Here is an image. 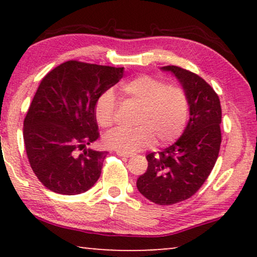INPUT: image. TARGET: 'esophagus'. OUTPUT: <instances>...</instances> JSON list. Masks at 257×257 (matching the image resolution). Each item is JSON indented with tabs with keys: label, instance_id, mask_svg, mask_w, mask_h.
Masks as SVG:
<instances>
[{
	"label": "esophagus",
	"instance_id": "obj_1",
	"mask_svg": "<svg viewBox=\"0 0 257 257\" xmlns=\"http://www.w3.org/2000/svg\"><path fill=\"white\" fill-rule=\"evenodd\" d=\"M117 154L119 157H126V158H130V157H133L135 154L133 153H130V152H124V151H117Z\"/></svg>",
	"mask_w": 257,
	"mask_h": 257
}]
</instances>
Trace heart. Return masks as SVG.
<instances>
[{
    "label": "heart",
    "mask_w": 257,
    "mask_h": 257,
    "mask_svg": "<svg viewBox=\"0 0 257 257\" xmlns=\"http://www.w3.org/2000/svg\"><path fill=\"white\" fill-rule=\"evenodd\" d=\"M118 93L125 104L138 107L133 128L117 127L104 136L103 142L110 149L135 152L156 144L173 143L185 131L189 117V99L181 86L167 85L152 76H138L118 86ZM94 118L101 127H110L115 121L117 103L112 91H105L97 98Z\"/></svg>",
    "instance_id": "heart-1"
}]
</instances>
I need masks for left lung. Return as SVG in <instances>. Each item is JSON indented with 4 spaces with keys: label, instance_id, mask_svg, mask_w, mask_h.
Returning a JSON list of instances; mask_svg holds the SVG:
<instances>
[{
    "label": "left lung",
    "instance_id": "1",
    "mask_svg": "<svg viewBox=\"0 0 257 257\" xmlns=\"http://www.w3.org/2000/svg\"><path fill=\"white\" fill-rule=\"evenodd\" d=\"M189 99V121L173 145L147 154V171L137 181L139 192L157 205L185 201L199 191L215 165L221 145V104L213 87L194 72L168 65Z\"/></svg>",
    "mask_w": 257,
    "mask_h": 257
}]
</instances>
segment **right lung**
Here are the masks:
<instances>
[{"label": "right lung", "mask_w": 257, "mask_h": 257, "mask_svg": "<svg viewBox=\"0 0 257 257\" xmlns=\"http://www.w3.org/2000/svg\"><path fill=\"white\" fill-rule=\"evenodd\" d=\"M124 68L68 61L43 77L23 124L28 159L38 180L63 195L86 192L99 179L106 151L84 150L99 138L94 103Z\"/></svg>", "instance_id": "obj_1"}]
</instances>
